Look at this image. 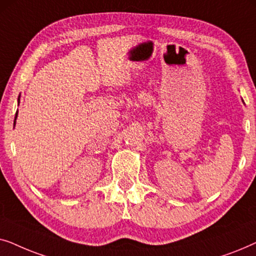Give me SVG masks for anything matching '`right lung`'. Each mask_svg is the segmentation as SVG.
Instances as JSON below:
<instances>
[{"mask_svg":"<svg viewBox=\"0 0 256 256\" xmlns=\"http://www.w3.org/2000/svg\"><path fill=\"white\" fill-rule=\"evenodd\" d=\"M18 104H20V96H18ZM16 118H17V113H16V116H15V121H16ZM14 126H15V124H14Z\"/></svg>","mask_w":256,"mask_h":256,"instance_id":"right-lung-1","label":"right lung"}]
</instances>
